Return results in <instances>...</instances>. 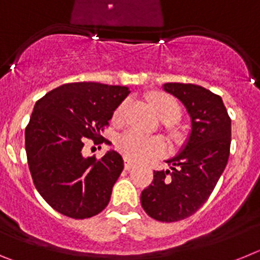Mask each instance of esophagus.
<instances>
[{
    "label": "esophagus",
    "mask_w": 260,
    "mask_h": 260,
    "mask_svg": "<svg viewBox=\"0 0 260 260\" xmlns=\"http://www.w3.org/2000/svg\"><path fill=\"white\" fill-rule=\"evenodd\" d=\"M133 167H134V162H133L132 160H128V158H125V169H126V171H130Z\"/></svg>",
    "instance_id": "1"
}]
</instances>
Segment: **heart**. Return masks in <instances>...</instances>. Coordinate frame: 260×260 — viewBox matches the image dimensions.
<instances>
[{"instance_id":"heart-1","label":"heart","mask_w":260,"mask_h":260,"mask_svg":"<svg viewBox=\"0 0 260 260\" xmlns=\"http://www.w3.org/2000/svg\"><path fill=\"white\" fill-rule=\"evenodd\" d=\"M151 107L160 118L174 122L180 118L181 107L176 99L167 93H153L150 98ZM126 103H122L113 114L114 121H121L125 113ZM117 150L128 160H144L147 157L162 155L165 152V143L156 137H146L137 130H127L117 138Z\"/></svg>"}]
</instances>
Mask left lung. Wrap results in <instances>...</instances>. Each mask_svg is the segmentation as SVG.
<instances>
[{
	"instance_id": "obj_1",
	"label": "left lung",
	"mask_w": 260,
	"mask_h": 260,
	"mask_svg": "<svg viewBox=\"0 0 260 260\" xmlns=\"http://www.w3.org/2000/svg\"><path fill=\"white\" fill-rule=\"evenodd\" d=\"M191 117V134L182 152L168 160L171 171H153L141 203L157 221L173 222L194 215L210 198L231 151V117L221 98L191 83H165Z\"/></svg>"
}]
</instances>
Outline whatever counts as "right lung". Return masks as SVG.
I'll use <instances>...</instances> for the list:
<instances>
[{
    "label": "right lung",
    "mask_w": 260,
    "mask_h": 260,
    "mask_svg": "<svg viewBox=\"0 0 260 260\" xmlns=\"http://www.w3.org/2000/svg\"><path fill=\"white\" fill-rule=\"evenodd\" d=\"M130 89L123 86L75 82L38 100L26 127V152L35 187L53 210L71 219H88L109 203L123 169L118 152L83 157L87 139L102 135Z\"/></svg>",
    "instance_id": "right-lung-1"
}]
</instances>
